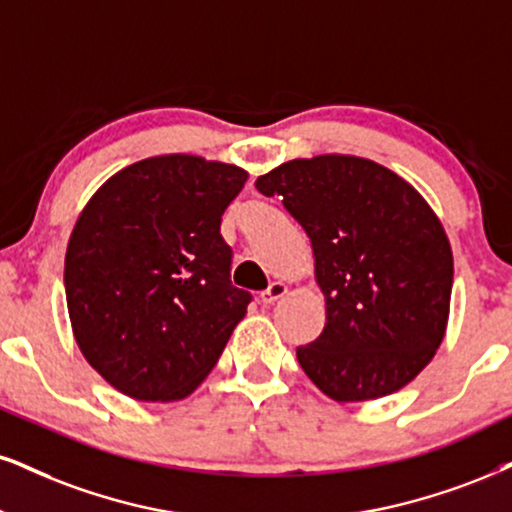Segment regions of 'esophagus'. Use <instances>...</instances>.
<instances>
[{
  "mask_svg": "<svg viewBox=\"0 0 512 512\" xmlns=\"http://www.w3.org/2000/svg\"><path fill=\"white\" fill-rule=\"evenodd\" d=\"M287 292H289V289H287L285 282H273V285H270L266 292L261 294V304L263 306H273L275 301H280L282 296H287Z\"/></svg>",
  "mask_w": 512,
  "mask_h": 512,
  "instance_id": "obj_1",
  "label": "esophagus"
}]
</instances>
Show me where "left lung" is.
Segmentation results:
<instances>
[{
  "label": "left lung",
  "instance_id": "left-lung-1",
  "mask_svg": "<svg viewBox=\"0 0 512 512\" xmlns=\"http://www.w3.org/2000/svg\"><path fill=\"white\" fill-rule=\"evenodd\" d=\"M311 239L325 330L296 358L332 401L394 394L430 365L451 311L453 251L425 197L351 154L292 159L256 180Z\"/></svg>",
  "mask_w": 512,
  "mask_h": 512
}]
</instances>
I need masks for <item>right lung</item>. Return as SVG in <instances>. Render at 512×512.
Masks as SVG:
<instances>
[{"label":"right lung","mask_w":512,"mask_h":512,"mask_svg":"<svg viewBox=\"0 0 512 512\" xmlns=\"http://www.w3.org/2000/svg\"><path fill=\"white\" fill-rule=\"evenodd\" d=\"M249 178L194 154L111 175L75 220L63 282L75 344L135 401H180L218 363L251 296L230 285L220 218Z\"/></svg>","instance_id":"add662e5"}]
</instances>
